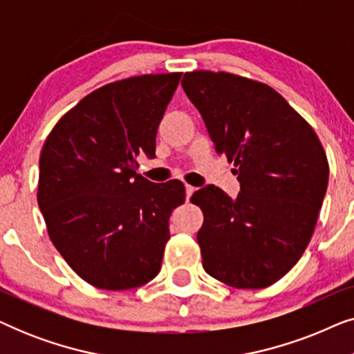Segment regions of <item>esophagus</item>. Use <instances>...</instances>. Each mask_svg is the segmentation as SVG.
<instances>
[{"label": "esophagus", "mask_w": 354, "mask_h": 354, "mask_svg": "<svg viewBox=\"0 0 354 354\" xmlns=\"http://www.w3.org/2000/svg\"><path fill=\"white\" fill-rule=\"evenodd\" d=\"M193 192H195V187H192V185H185V195H187V201L190 200V196L193 195Z\"/></svg>", "instance_id": "1"}]
</instances>
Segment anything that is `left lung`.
<instances>
[{
	"label": "left lung",
	"instance_id": "1",
	"mask_svg": "<svg viewBox=\"0 0 354 354\" xmlns=\"http://www.w3.org/2000/svg\"><path fill=\"white\" fill-rule=\"evenodd\" d=\"M183 91L200 111L216 153L234 161L240 193H193L203 268L235 288H264L306 250L328 183L326 151L311 125L269 85L229 72H187Z\"/></svg>",
	"mask_w": 354,
	"mask_h": 354
}]
</instances>
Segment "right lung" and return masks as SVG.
<instances>
[{
  "mask_svg": "<svg viewBox=\"0 0 354 354\" xmlns=\"http://www.w3.org/2000/svg\"><path fill=\"white\" fill-rule=\"evenodd\" d=\"M180 72L118 80L57 120L40 154L37 200L48 235L72 270L96 288L129 290L156 277L169 217L185 201L178 180L140 176Z\"/></svg>",
  "mask_w": 354,
  "mask_h": 354,
  "instance_id": "add662e5",
  "label": "right lung"
}]
</instances>
